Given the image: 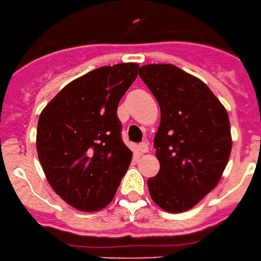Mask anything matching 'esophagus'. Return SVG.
<instances>
[{
	"label": "esophagus",
	"instance_id": "34e87169",
	"mask_svg": "<svg viewBox=\"0 0 261 261\" xmlns=\"http://www.w3.org/2000/svg\"><path fill=\"white\" fill-rule=\"evenodd\" d=\"M139 151H140L141 153H147V152L149 151V148H148V143L140 144V147H139Z\"/></svg>",
	"mask_w": 261,
	"mask_h": 261
}]
</instances>
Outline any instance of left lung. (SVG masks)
Masks as SVG:
<instances>
[{
  "label": "left lung",
  "mask_w": 261,
  "mask_h": 261,
  "mask_svg": "<svg viewBox=\"0 0 261 261\" xmlns=\"http://www.w3.org/2000/svg\"><path fill=\"white\" fill-rule=\"evenodd\" d=\"M139 75L162 114L155 136L160 170L148 179V190L159 207L182 213L218 185L228 164V112L201 79L174 64H147Z\"/></svg>",
  "instance_id": "left-lung-1"
}]
</instances>
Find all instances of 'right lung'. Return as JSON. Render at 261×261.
I'll return each instance as SVG.
<instances>
[{
	"instance_id": "1",
	"label": "right lung",
	"mask_w": 261,
	"mask_h": 261,
	"mask_svg": "<svg viewBox=\"0 0 261 261\" xmlns=\"http://www.w3.org/2000/svg\"><path fill=\"white\" fill-rule=\"evenodd\" d=\"M137 70V63L93 70L64 86L40 113L37 156L49 186L75 209H103L128 171L133 153L121 139L117 106Z\"/></svg>"
}]
</instances>
